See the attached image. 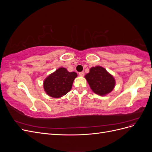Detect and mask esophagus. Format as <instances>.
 I'll list each match as a JSON object with an SVG mask.
<instances>
[{
  "mask_svg": "<svg viewBox=\"0 0 152 152\" xmlns=\"http://www.w3.org/2000/svg\"><path fill=\"white\" fill-rule=\"evenodd\" d=\"M79 75L80 77H84V72H81L79 73Z\"/></svg>",
  "mask_w": 152,
  "mask_h": 152,
  "instance_id": "1",
  "label": "esophagus"
}]
</instances>
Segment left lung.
Returning <instances> with one entry per match:
<instances>
[{
	"instance_id": "8db88e82",
	"label": "left lung",
	"mask_w": 152,
	"mask_h": 152,
	"mask_svg": "<svg viewBox=\"0 0 152 152\" xmlns=\"http://www.w3.org/2000/svg\"><path fill=\"white\" fill-rule=\"evenodd\" d=\"M85 78L92 91L99 96L109 94L115 86V80L113 75L101 66L91 68Z\"/></svg>"
}]
</instances>
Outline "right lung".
I'll use <instances>...</instances> for the list:
<instances>
[{"label":"right lung","instance_id":"obj_1","mask_svg":"<svg viewBox=\"0 0 152 152\" xmlns=\"http://www.w3.org/2000/svg\"><path fill=\"white\" fill-rule=\"evenodd\" d=\"M77 77V73L70 72L66 68L60 67L45 78L44 89L50 97L61 98L71 90L73 80Z\"/></svg>","mask_w":152,"mask_h":152}]
</instances>
